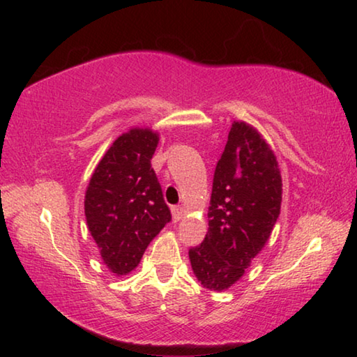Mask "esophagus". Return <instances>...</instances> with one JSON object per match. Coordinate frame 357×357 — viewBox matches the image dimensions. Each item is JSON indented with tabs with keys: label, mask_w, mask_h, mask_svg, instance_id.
Returning <instances> with one entry per match:
<instances>
[{
	"label": "esophagus",
	"mask_w": 357,
	"mask_h": 357,
	"mask_svg": "<svg viewBox=\"0 0 357 357\" xmlns=\"http://www.w3.org/2000/svg\"><path fill=\"white\" fill-rule=\"evenodd\" d=\"M172 214H173V220H174V222H178V220L183 219V215H184V209L181 208V206H173V208H172Z\"/></svg>",
	"instance_id": "esophagus-1"
}]
</instances>
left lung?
Instances as JSON below:
<instances>
[{"mask_svg": "<svg viewBox=\"0 0 357 357\" xmlns=\"http://www.w3.org/2000/svg\"><path fill=\"white\" fill-rule=\"evenodd\" d=\"M282 176L275 155L258 132L234 121L215 165L209 228L189 250L203 287L222 291L244 275L280 214Z\"/></svg>", "mask_w": 357, "mask_h": 357, "instance_id": "8db88e82", "label": "left lung"}]
</instances>
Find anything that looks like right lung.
I'll use <instances>...</instances> for the list:
<instances>
[{
    "mask_svg": "<svg viewBox=\"0 0 357 357\" xmlns=\"http://www.w3.org/2000/svg\"><path fill=\"white\" fill-rule=\"evenodd\" d=\"M159 137L132 129L102 157L84 197V215L104 263L118 275L140 263L148 244L172 220L151 167Z\"/></svg>",
    "mask_w": 357,
    "mask_h": 357,
    "instance_id": "right-lung-1",
    "label": "right lung"
}]
</instances>
